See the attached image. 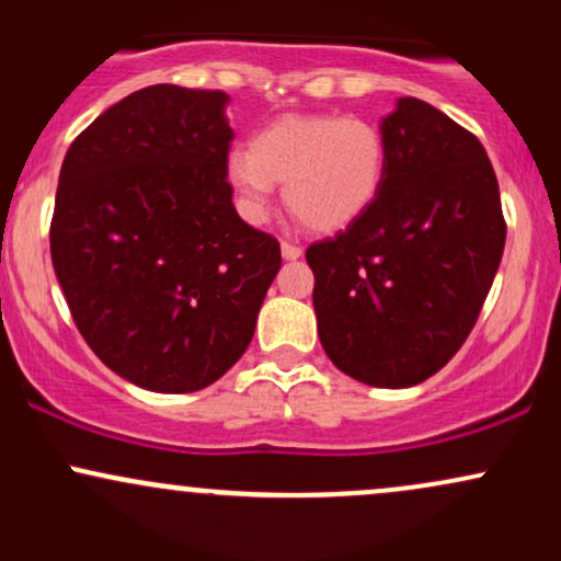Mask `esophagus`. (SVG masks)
Segmentation results:
<instances>
[{
    "mask_svg": "<svg viewBox=\"0 0 561 561\" xmlns=\"http://www.w3.org/2000/svg\"><path fill=\"white\" fill-rule=\"evenodd\" d=\"M300 253H302V248H300V244H295V242H287V240H282V259H287V261H295V259H300Z\"/></svg>",
    "mask_w": 561,
    "mask_h": 561,
    "instance_id": "esophagus-1",
    "label": "esophagus"
}]
</instances>
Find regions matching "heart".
<instances>
[{
	"instance_id": "1",
	"label": "heart",
	"mask_w": 561,
	"mask_h": 561,
	"mask_svg": "<svg viewBox=\"0 0 561 561\" xmlns=\"http://www.w3.org/2000/svg\"><path fill=\"white\" fill-rule=\"evenodd\" d=\"M385 171L382 131L340 115H282L248 150L227 158V182L244 216H266L274 182H285L289 214L313 231H337L362 218L382 190Z\"/></svg>"
}]
</instances>
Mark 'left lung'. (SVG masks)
Returning a JSON list of instances; mask_svg holds the SVG:
<instances>
[{
  "label": "left lung",
  "instance_id": "left-lung-1",
  "mask_svg": "<svg viewBox=\"0 0 561 561\" xmlns=\"http://www.w3.org/2000/svg\"><path fill=\"white\" fill-rule=\"evenodd\" d=\"M379 131L388 171L375 205L306 261L332 364L371 388H411L472 332L506 221L485 147L446 113L401 96Z\"/></svg>",
  "mask_w": 561,
  "mask_h": 561
}]
</instances>
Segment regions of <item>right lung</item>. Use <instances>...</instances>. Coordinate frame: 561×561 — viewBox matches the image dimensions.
<instances>
[{
	"instance_id": "right-lung-1",
	"label": "right lung",
	"mask_w": 561,
	"mask_h": 561,
	"mask_svg": "<svg viewBox=\"0 0 561 561\" xmlns=\"http://www.w3.org/2000/svg\"><path fill=\"white\" fill-rule=\"evenodd\" d=\"M229 96L139 89L66 152L49 250L81 337L152 392L214 385L240 362L282 266L227 182Z\"/></svg>"
}]
</instances>
